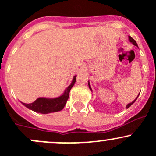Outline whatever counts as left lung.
<instances>
[{
	"label": "left lung",
	"mask_w": 156,
	"mask_h": 156,
	"mask_svg": "<svg viewBox=\"0 0 156 156\" xmlns=\"http://www.w3.org/2000/svg\"><path fill=\"white\" fill-rule=\"evenodd\" d=\"M128 38H129V41H130V42L132 43L133 44V45H136V46H137V47H138V45H137V44H136V41L135 40H134L133 38H132V37H130V36H128ZM88 85H89V89H90L91 91H92V88H91V86H90V83H89V81L88 82ZM139 95H140V94H139V95H138V96H139ZM138 96H137V97H136V98H135V99H134L133 101H132V102H130V103H129V104H127V105L126 106V108H128L129 107H130V106L132 105L133 104L134 102H135V101H136V100L137 99V98H138Z\"/></svg>",
	"instance_id": "1"
}]
</instances>
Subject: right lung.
<instances>
[{
	"label": "right lung",
	"instance_id": "add662e5",
	"mask_svg": "<svg viewBox=\"0 0 156 156\" xmlns=\"http://www.w3.org/2000/svg\"><path fill=\"white\" fill-rule=\"evenodd\" d=\"M76 76H73V80L70 86L65 89L64 93L59 97L57 98H44V97H40L37 98L34 102L30 104H26V103L21 102L24 106H26L27 108L37 112V113L41 114H48L53 113V112H60L62 110L67 103V99L69 98V93L74 85L76 82Z\"/></svg>",
	"mask_w": 156,
	"mask_h": 156
}]
</instances>
